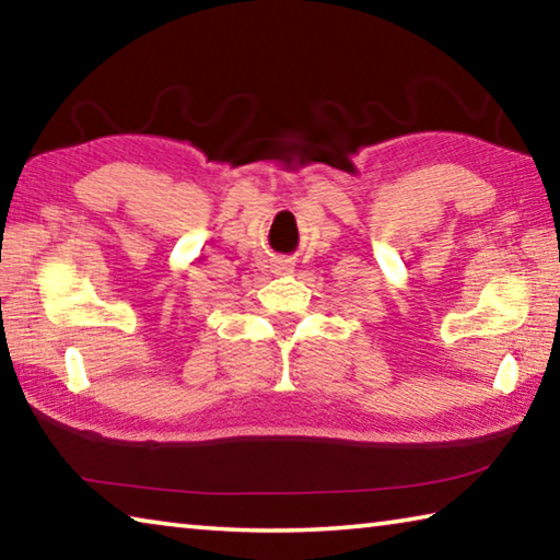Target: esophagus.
Instances as JSON below:
<instances>
[{"instance_id": "34e87169", "label": "esophagus", "mask_w": 560, "mask_h": 560, "mask_svg": "<svg viewBox=\"0 0 560 560\" xmlns=\"http://www.w3.org/2000/svg\"><path fill=\"white\" fill-rule=\"evenodd\" d=\"M289 267H291L289 261H279V264H277V271H289Z\"/></svg>"}]
</instances>
